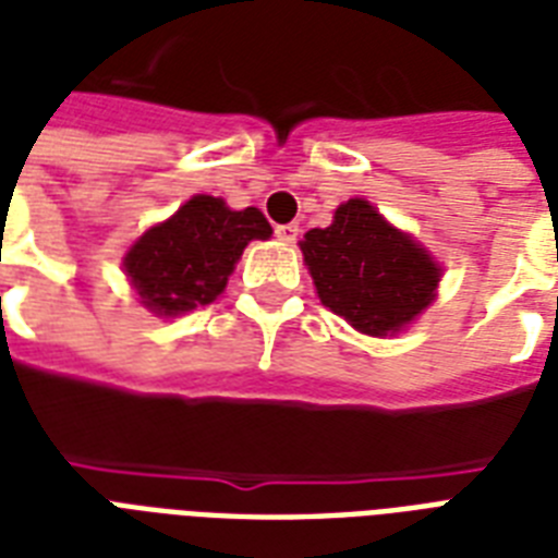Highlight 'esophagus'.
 I'll return each mask as SVG.
<instances>
[{"label": "esophagus", "mask_w": 558, "mask_h": 558, "mask_svg": "<svg viewBox=\"0 0 558 558\" xmlns=\"http://www.w3.org/2000/svg\"><path fill=\"white\" fill-rule=\"evenodd\" d=\"M296 234H300V226L296 223H282V226H276V238L282 241V244H294L296 241Z\"/></svg>", "instance_id": "1"}]
</instances>
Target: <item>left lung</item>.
Masks as SVG:
<instances>
[{
    "label": "left lung",
    "mask_w": 558,
    "mask_h": 558,
    "mask_svg": "<svg viewBox=\"0 0 558 558\" xmlns=\"http://www.w3.org/2000/svg\"><path fill=\"white\" fill-rule=\"evenodd\" d=\"M320 303L364 335L403 332L435 300L441 267L367 199H347L300 241Z\"/></svg>",
    "instance_id": "1"
}]
</instances>
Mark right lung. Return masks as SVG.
<instances>
[{"instance_id":"add662e5","label":"right lung","mask_w":558,"mask_h":558,"mask_svg":"<svg viewBox=\"0 0 558 558\" xmlns=\"http://www.w3.org/2000/svg\"><path fill=\"white\" fill-rule=\"evenodd\" d=\"M274 234L258 208L232 211L220 196L196 194L165 223L146 229L123 258L141 303L158 317H179L223 294L250 241Z\"/></svg>"}]
</instances>
